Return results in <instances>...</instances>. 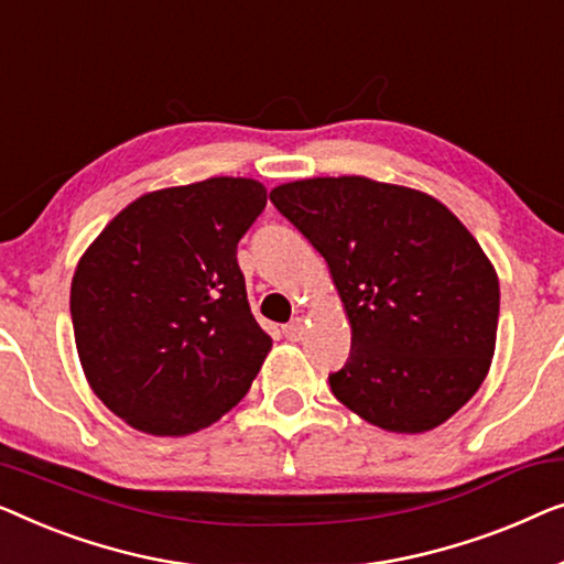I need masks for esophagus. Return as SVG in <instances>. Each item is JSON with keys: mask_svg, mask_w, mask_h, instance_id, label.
I'll return each instance as SVG.
<instances>
[{"mask_svg": "<svg viewBox=\"0 0 564 564\" xmlns=\"http://www.w3.org/2000/svg\"><path fill=\"white\" fill-rule=\"evenodd\" d=\"M304 332H306V324H304V319H301V316H296V319H291L283 327V335H285V339H291V343H299V339L304 337Z\"/></svg>", "mask_w": 564, "mask_h": 564, "instance_id": "1", "label": "esophagus"}]
</instances>
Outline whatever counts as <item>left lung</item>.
Segmentation results:
<instances>
[{"label":"left lung","mask_w":564,"mask_h":564,"mask_svg":"<svg viewBox=\"0 0 564 564\" xmlns=\"http://www.w3.org/2000/svg\"><path fill=\"white\" fill-rule=\"evenodd\" d=\"M327 260L352 327L332 393L365 422L422 434L465 406L496 350V268L434 196L365 176L304 178L271 192Z\"/></svg>","instance_id":"obj_1"}]
</instances>
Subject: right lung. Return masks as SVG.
I'll use <instances>...</instances> for the list:
<instances>
[{
    "label": "right lung",
    "instance_id": "add662e5",
    "mask_svg": "<svg viewBox=\"0 0 564 564\" xmlns=\"http://www.w3.org/2000/svg\"><path fill=\"white\" fill-rule=\"evenodd\" d=\"M265 202L263 184L232 176L142 194L78 260V360L138 432L194 434L250 391L273 339L250 312L237 242Z\"/></svg>",
    "mask_w": 564,
    "mask_h": 564
}]
</instances>
